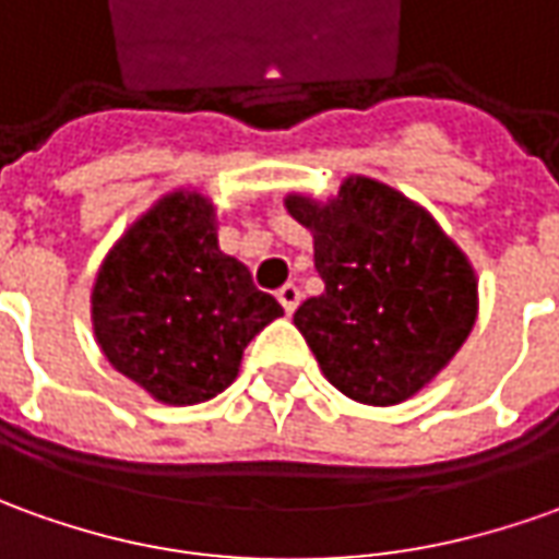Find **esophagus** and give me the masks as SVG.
Listing matches in <instances>:
<instances>
[{
  "mask_svg": "<svg viewBox=\"0 0 559 559\" xmlns=\"http://www.w3.org/2000/svg\"><path fill=\"white\" fill-rule=\"evenodd\" d=\"M278 302L284 306L287 314H294L296 306H299V287H296V284H284L278 290Z\"/></svg>",
  "mask_w": 559,
  "mask_h": 559,
  "instance_id": "esophagus-1",
  "label": "esophagus"
}]
</instances>
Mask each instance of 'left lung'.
Here are the masks:
<instances>
[{"label":"left lung","mask_w":559,"mask_h":559,"mask_svg":"<svg viewBox=\"0 0 559 559\" xmlns=\"http://www.w3.org/2000/svg\"><path fill=\"white\" fill-rule=\"evenodd\" d=\"M287 214L311 231L324 294L296 330L345 397L394 407L455 358L477 321V275L438 219L373 177H345L333 199L290 192Z\"/></svg>","instance_id":"1"}]
</instances>
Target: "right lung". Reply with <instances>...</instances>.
I'll return each instance as SVG.
<instances>
[{
  "label": "right lung",
  "mask_w": 559,
  "mask_h": 559,
  "mask_svg": "<svg viewBox=\"0 0 559 559\" xmlns=\"http://www.w3.org/2000/svg\"><path fill=\"white\" fill-rule=\"evenodd\" d=\"M281 314L248 265L219 250L214 201L199 189L168 192L134 219L91 290L106 360L170 407L229 389L250 340Z\"/></svg>",
  "instance_id": "right-lung-1"
}]
</instances>
